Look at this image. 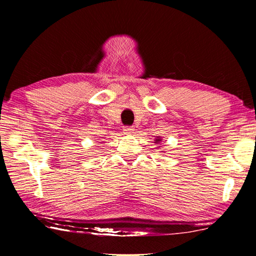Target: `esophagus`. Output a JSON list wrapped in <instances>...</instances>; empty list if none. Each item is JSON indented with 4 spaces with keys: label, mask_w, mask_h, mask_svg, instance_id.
<instances>
[{
    "label": "esophagus",
    "mask_w": 256,
    "mask_h": 256,
    "mask_svg": "<svg viewBox=\"0 0 256 256\" xmlns=\"http://www.w3.org/2000/svg\"><path fill=\"white\" fill-rule=\"evenodd\" d=\"M123 131L126 134H132L134 132V126H124Z\"/></svg>",
    "instance_id": "1"
}]
</instances>
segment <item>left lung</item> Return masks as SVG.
Wrapping results in <instances>:
<instances>
[{"label": "left lung", "mask_w": 256, "mask_h": 256, "mask_svg": "<svg viewBox=\"0 0 256 256\" xmlns=\"http://www.w3.org/2000/svg\"><path fill=\"white\" fill-rule=\"evenodd\" d=\"M156 142H157V141H156Z\"/></svg>", "instance_id": "obj_1"}]
</instances>
